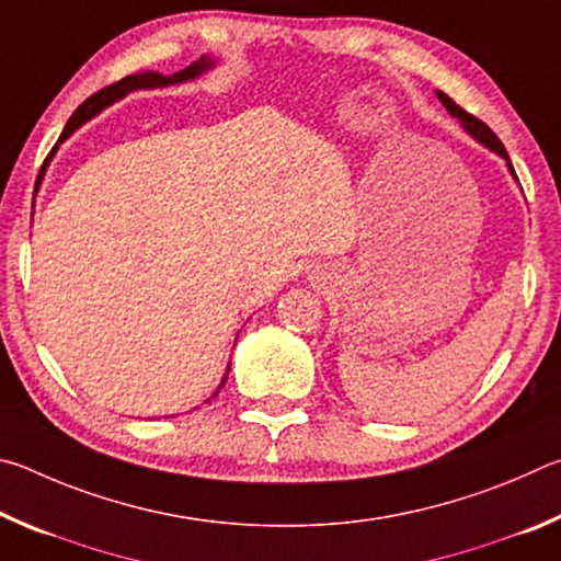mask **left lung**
<instances>
[{"label":"left lung","instance_id":"8db88e82","mask_svg":"<svg viewBox=\"0 0 561 561\" xmlns=\"http://www.w3.org/2000/svg\"><path fill=\"white\" fill-rule=\"evenodd\" d=\"M438 99H440V103L445 108H448V113L453 118H458L460 121V126L470 133V136L478 140V144H482L485 148H490L492 153H497L500 158H505L507 160V168H510V173L515 175V168H512V163H510V156H507V150H505V146L500 144V138L495 136V133L490 130V126H485V123H482L480 118H474L472 113H468L465 108H460L458 103H455L450 96H445L443 91H438ZM517 178V175H515Z\"/></svg>","mask_w":561,"mask_h":561}]
</instances>
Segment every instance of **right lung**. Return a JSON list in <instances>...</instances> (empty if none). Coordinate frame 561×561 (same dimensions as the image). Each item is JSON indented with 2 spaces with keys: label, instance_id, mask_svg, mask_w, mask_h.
Returning <instances> with one entry per match:
<instances>
[{
  "label": "right lung",
  "instance_id": "right-lung-1",
  "mask_svg": "<svg viewBox=\"0 0 561 561\" xmlns=\"http://www.w3.org/2000/svg\"><path fill=\"white\" fill-rule=\"evenodd\" d=\"M213 66H215V61H213V59H207V56H203L201 61H193V64L187 66V69L178 71V73H173V76H163V73H158V71H144V73H130V76H126V79H121V81H116V83H111V87L101 89L99 93H93L91 99L83 101L81 106L73 111V116L69 118V123H66V128H64V133H61L59 144H61L64 138H69L71 133H73L76 128H79L83 121L93 118L101 108L111 106L113 101L123 99V96H126V93L136 91V89H158V87H170V83L193 81V79H197V76H201V73H205L207 69H213ZM54 150H56V146H54ZM46 160H49V158H46ZM227 374H230V366H227ZM227 374L222 376V383L217 386V391L213 393V398H215L217 393H220V388H222V386H225V381H227Z\"/></svg>",
  "mask_w": 561,
  "mask_h": 561
}]
</instances>
